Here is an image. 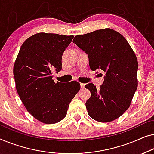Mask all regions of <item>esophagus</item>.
Listing matches in <instances>:
<instances>
[{
  "instance_id": "1",
  "label": "esophagus",
  "mask_w": 154,
  "mask_h": 154,
  "mask_svg": "<svg viewBox=\"0 0 154 154\" xmlns=\"http://www.w3.org/2000/svg\"><path fill=\"white\" fill-rule=\"evenodd\" d=\"M80 86H81L82 88H85V84H80Z\"/></svg>"
}]
</instances>
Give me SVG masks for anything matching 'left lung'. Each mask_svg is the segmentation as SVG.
Masks as SVG:
<instances>
[{"label": "left lung", "mask_w": 154, "mask_h": 154, "mask_svg": "<svg viewBox=\"0 0 154 154\" xmlns=\"http://www.w3.org/2000/svg\"><path fill=\"white\" fill-rule=\"evenodd\" d=\"M73 43L88 55L91 70L105 72L100 89L92 83L85 86L91 94L86 103L88 115L100 122L116 119L128 109L137 88L133 50L122 35L111 29L79 35Z\"/></svg>", "instance_id": "left-lung-1"}]
</instances>
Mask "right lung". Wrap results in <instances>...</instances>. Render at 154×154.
Listing matches in <instances>:
<instances>
[{
	"instance_id": "add662e5",
	"label": "right lung",
	"mask_w": 154,
	"mask_h": 154,
	"mask_svg": "<svg viewBox=\"0 0 154 154\" xmlns=\"http://www.w3.org/2000/svg\"><path fill=\"white\" fill-rule=\"evenodd\" d=\"M74 38L40 33L21 45L14 65L16 88L28 112L41 122L52 124L66 117L71 100L80 89L76 81L52 79L62 68V55Z\"/></svg>"
}]
</instances>
